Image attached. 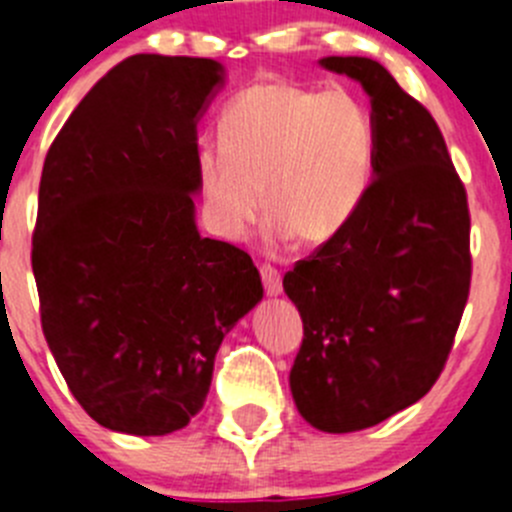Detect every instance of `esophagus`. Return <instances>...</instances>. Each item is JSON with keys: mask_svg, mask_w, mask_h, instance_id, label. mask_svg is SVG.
Masks as SVG:
<instances>
[{"mask_svg": "<svg viewBox=\"0 0 512 512\" xmlns=\"http://www.w3.org/2000/svg\"><path fill=\"white\" fill-rule=\"evenodd\" d=\"M261 279H264L266 294H269V297H279L281 289H284V287H281L279 271H276L271 264H264V266H261Z\"/></svg>", "mask_w": 512, "mask_h": 512, "instance_id": "obj_1", "label": "esophagus"}]
</instances>
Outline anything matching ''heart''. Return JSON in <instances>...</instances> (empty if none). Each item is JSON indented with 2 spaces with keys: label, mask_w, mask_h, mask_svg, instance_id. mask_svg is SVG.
<instances>
[{
  "label": "heart",
  "mask_w": 512,
  "mask_h": 512,
  "mask_svg": "<svg viewBox=\"0 0 512 512\" xmlns=\"http://www.w3.org/2000/svg\"><path fill=\"white\" fill-rule=\"evenodd\" d=\"M218 139L220 149L200 152L198 180L228 236L266 200L271 236L320 246L353 220L373 175V116L342 86L256 83L225 106Z\"/></svg>",
  "instance_id": "1"
}]
</instances>
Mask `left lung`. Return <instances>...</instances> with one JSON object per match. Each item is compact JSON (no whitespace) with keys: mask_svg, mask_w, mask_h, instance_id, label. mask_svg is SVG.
<instances>
[{"mask_svg":"<svg viewBox=\"0 0 512 512\" xmlns=\"http://www.w3.org/2000/svg\"><path fill=\"white\" fill-rule=\"evenodd\" d=\"M320 65L368 93L375 162L353 220L284 276L304 322L289 386L304 421L348 434L437 383L470 294V210L437 121L378 60Z\"/></svg>","mask_w":512,"mask_h":512,"instance_id":"1","label":"left lung"}]
</instances>
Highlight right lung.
<instances>
[{"label":"right lung","instance_id":"right-lung-1","mask_svg":"<svg viewBox=\"0 0 512 512\" xmlns=\"http://www.w3.org/2000/svg\"><path fill=\"white\" fill-rule=\"evenodd\" d=\"M210 58L131 55L86 93L40 180L32 271L42 332L75 401L134 437L190 424L215 353L264 297L251 256L195 223Z\"/></svg>","mask_w":512,"mask_h":512}]
</instances>
